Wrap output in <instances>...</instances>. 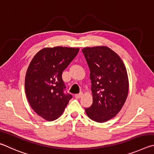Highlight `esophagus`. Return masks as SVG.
Returning a JSON list of instances; mask_svg holds the SVG:
<instances>
[{"label":"esophagus","instance_id":"obj_1","mask_svg":"<svg viewBox=\"0 0 154 154\" xmlns=\"http://www.w3.org/2000/svg\"><path fill=\"white\" fill-rule=\"evenodd\" d=\"M82 93H80V94H76V95H75V97L76 98V99H80V98H81L82 97Z\"/></svg>","mask_w":154,"mask_h":154}]
</instances>
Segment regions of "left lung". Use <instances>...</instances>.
<instances>
[{
	"label": "left lung",
	"mask_w": 154,
	"mask_h": 154,
	"mask_svg": "<svg viewBox=\"0 0 154 154\" xmlns=\"http://www.w3.org/2000/svg\"><path fill=\"white\" fill-rule=\"evenodd\" d=\"M82 51L90 69L93 104L85 108L88 117L105 122L115 117L128 93L126 67L116 53L107 47H85Z\"/></svg>",
	"instance_id": "obj_1"
}]
</instances>
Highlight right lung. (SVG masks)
I'll list each match as a JSON object with an SVG mask.
<instances>
[{
	"instance_id": "obj_1",
	"label": "right lung",
	"mask_w": 154,
	"mask_h": 154,
	"mask_svg": "<svg viewBox=\"0 0 154 154\" xmlns=\"http://www.w3.org/2000/svg\"><path fill=\"white\" fill-rule=\"evenodd\" d=\"M79 48L47 47L38 51L27 69L25 91L32 109L48 121L63 114L72 96L64 94L62 73L77 55Z\"/></svg>"
}]
</instances>
